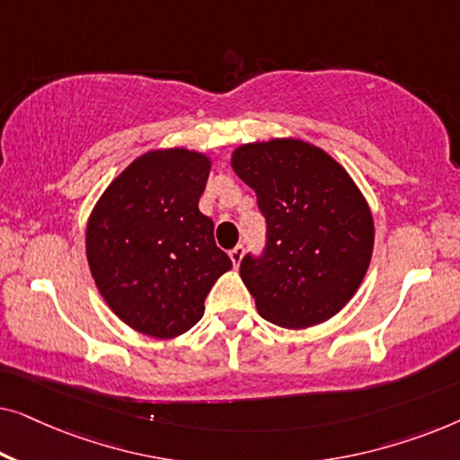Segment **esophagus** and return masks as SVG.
I'll return each mask as SVG.
<instances>
[{"label": "esophagus", "mask_w": 460, "mask_h": 460, "mask_svg": "<svg viewBox=\"0 0 460 460\" xmlns=\"http://www.w3.org/2000/svg\"><path fill=\"white\" fill-rule=\"evenodd\" d=\"M243 255H244V247H243V244H236V247L230 251V260H232V263H234V268H238V263H241Z\"/></svg>", "instance_id": "obj_1"}]
</instances>
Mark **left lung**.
I'll list each match as a JSON object with an SVG mask.
<instances>
[{
	"label": "left lung",
	"mask_w": 460,
	"mask_h": 460,
	"mask_svg": "<svg viewBox=\"0 0 460 460\" xmlns=\"http://www.w3.org/2000/svg\"><path fill=\"white\" fill-rule=\"evenodd\" d=\"M232 169L257 194L266 247L241 279L257 312L285 329L324 323L360 287L373 255V216L339 163L301 140L244 144Z\"/></svg>",
	"instance_id": "8db88e82"
}]
</instances>
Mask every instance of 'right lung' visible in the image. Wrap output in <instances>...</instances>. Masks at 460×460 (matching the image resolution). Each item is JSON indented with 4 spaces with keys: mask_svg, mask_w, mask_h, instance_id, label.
I'll return each instance as SVG.
<instances>
[{
    "mask_svg": "<svg viewBox=\"0 0 460 460\" xmlns=\"http://www.w3.org/2000/svg\"><path fill=\"white\" fill-rule=\"evenodd\" d=\"M211 161L186 148L131 163L93 207L87 261L112 312L144 335L178 337L203 318L213 282L232 268L199 211Z\"/></svg>",
    "mask_w": 460,
    "mask_h": 460,
    "instance_id": "obj_1",
    "label": "right lung"
}]
</instances>
